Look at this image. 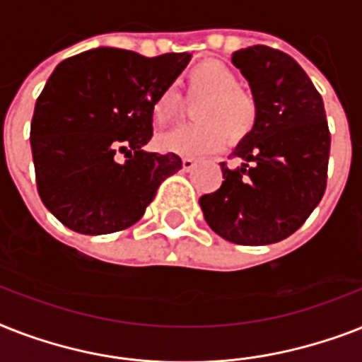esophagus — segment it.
I'll list each match as a JSON object with an SVG mask.
<instances>
[{
  "label": "esophagus",
  "instance_id": "esophagus-1",
  "mask_svg": "<svg viewBox=\"0 0 362 362\" xmlns=\"http://www.w3.org/2000/svg\"><path fill=\"white\" fill-rule=\"evenodd\" d=\"M197 165V161L193 158H184L182 159V167H184V170H192L193 167Z\"/></svg>",
  "mask_w": 362,
  "mask_h": 362
}]
</instances>
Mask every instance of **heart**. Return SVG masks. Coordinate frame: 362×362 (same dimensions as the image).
<instances>
[{"mask_svg":"<svg viewBox=\"0 0 362 362\" xmlns=\"http://www.w3.org/2000/svg\"><path fill=\"white\" fill-rule=\"evenodd\" d=\"M240 81L227 65L203 62L186 76L187 99H199L193 107L197 124L182 125L158 136L163 152L180 156H203L220 150L226 141H242L255 129L259 103L252 92L238 86ZM182 112V99L173 90H163L153 99L152 120L156 125L175 122Z\"/></svg>","mask_w":362,"mask_h":362,"instance_id":"obj_1","label":"heart"}]
</instances>
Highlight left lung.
Wrapping results in <instances>:
<instances>
[{
  "label": "left lung",
  "instance_id": "obj_1",
  "mask_svg": "<svg viewBox=\"0 0 362 362\" xmlns=\"http://www.w3.org/2000/svg\"><path fill=\"white\" fill-rule=\"evenodd\" d=\"M259 103L255 129L221 165L226 180L199 199L204 220L240 246L274 244L297 231L327 187L331 133L325 107L303 67L286 52L255 45L233 54Z\"/></svg>",
  "mask_w": 362,
  "mask_h": 362
}]
</instances>
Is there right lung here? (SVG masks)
I'll return each mask as SVG.
<instances>
[{
    "label": "right lung",
    "mask_w": 362,
    "mask_h": 362,
    "mask_svg": "<svg viewBox=\"0 0 362 362\" xmlns=\"http://www.w3.org/2000/svg\"><path fill=\"white\" fill-rule=\"evenodd\" d=\"M189 58L101 47L54 69L37 98L30 142L39 197L71 231H124L141 220L159 184L182 169L176 153L142 146L152 139L153 99Z\"/></svg>",
    "instance_id": "add662e5"
}]
</instances>
